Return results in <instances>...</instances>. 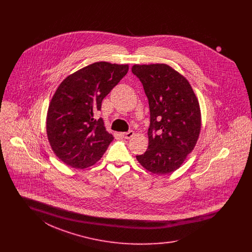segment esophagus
Listing matches in <instances>:
<instances>
[{"mask_svg":"<svg viewBox=\"0 0 252 252\" xmlns=\"http://www.w3.org/2000/svg\"><path fill=\"white\" fill-rule=\"evenodd\" d=\"M134 131H132V130H130V131L128 132H124V133H122V136L125 138V139H130V138H132L133 136H134Z\"/></svg>","mask_w":252,"mask_h":252,"instance_id":"esophagus-1","label":"esophagus"}]
</instances>
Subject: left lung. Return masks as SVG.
<instances>
[{
  "label": "left lung",
  "instance_id": "left-lung-1",
  "mask_svg": "<svg viewBox=\"0 0 252 252\" xmlns=\"http://www.w3.org/2000/svg\"><path fill=\"white\" fill-rule=\"evenodd\" d=\"M132 72L143 83L150 109L148 148L136 158L153 174L173 173L197 143L201 129L198 99L189 81L168 64H134Z\"/></svg>",
  "mask_w": 252,
  "mask_h": 252
}]
</instances>
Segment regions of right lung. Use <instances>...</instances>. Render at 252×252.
<instances>
[{"instance_id":"obj_1","label":"right lung","mask_w":252,"mask_h":252,"mask_svg":"<svg viewBox=\"0 0 252 252\" xmlns=\"http://www.w3.org/2000/svg\"><path fill=\"white\" fill-rule=\"evenodd\" d=\"M128 72V64L99 61L68 75L49 104L46 132L56 156L76 169L90 167L103 157L112 134L95 120L103 99Z\"/></svg>"}]
</instances>
